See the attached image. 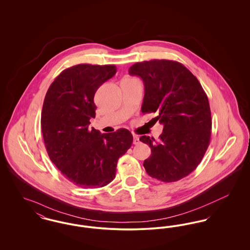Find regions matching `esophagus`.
Returning a JSON list of instances; mask_svg holds the SVG:
<instances>
[{"label":"esophagus","mask_w":250,"mask_h":250,"mask_svg":"<svg viewBox=\"0 0 250 250\" xmlns=\"http://www.w3.org/2000/svg\"><path fill=\"white\" fill-rule=\"evenodd\" d=\"M133 138H134V139H133V143H134L135 145H137V144L140 143V140H139V137H138V136H134Z\"/></svg>","instance_id":"esophagus-1"}]
</instances>
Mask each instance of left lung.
I'll return each instance as SVG.
<instances>
[{
  "instance_id": "obj_1",
  "label": "left lung",
  "mask_w": 250,
  "mask_h": 250,
  "mask_svg": "<svg viewBox=\"0 0 250 250\" xmlns=\"http://www.w3.org/2000/svg\"><path fill=\"white\" fill-rule=\"evenodd\" d=\"M128 72L144 83L142 112L157 113L154 119L164 125L158 141L140 138L152 151L143 163L146 172L165 183L188 176L201 163L211 139V110L202 85L175 61H144Z\"/></svg>"
}]
</instances>
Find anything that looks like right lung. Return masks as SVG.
I'll return each instance as SVG.
<instances>
[{"mask_svg":"<svg viewBox=\"0 0 250 250\" xmlns=\"http://www.w3.org/2000/svg\"><path fill=\"white\" fill-rule=\"evenodd\" d=\"M115 74L113 64L74 65L54 80L44 99L41 128L48 156L65 178L83 188H103L115 178L117 161L133 143L125 128L107 134L89 128L95 92Z\"/></svg>","mask_w":250,"mask_h":250,"instance_id":"1","label":"right lung"}]
</instances>
